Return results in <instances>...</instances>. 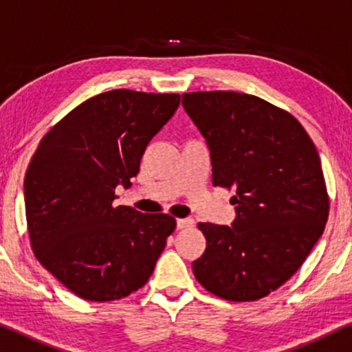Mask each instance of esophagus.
I'll return each instance as SVG.
<instances>
[{"label": "esophagus", "instance_id": "obj_1", "mask_svg": "<svg viewBox=\"0 0 352 352\" xmlns=\"http://www.w3.org/2000/svg\"><path fill=\"white\" fill-rule=\"evenodd\" d=\"M195 220L193 219H177V228H190L193 227Z\"/></svg>", "mask_w": 352, "mask_h": 352}]
</instances>
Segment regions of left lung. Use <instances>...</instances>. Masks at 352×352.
Wrapping results in <instances>:
<instances>
[{"label": "left lung", "mask_w": 352, "mask_h": 352, "mask_svg": "<svg viewBox=\"0 0 352 352\" xmlns=\"http://www.w3.org/2000/svg\"><path fill=\"white\" fill-rule=\"evenodd\" d=\"M182 104L206 140L214 186L235 190L228 225L198 223L195 277L228 301H256L306 261L329 219L320 157L292 114L236 91H195Z\"/></svg>", "instance_id": "1"}]
</instances>
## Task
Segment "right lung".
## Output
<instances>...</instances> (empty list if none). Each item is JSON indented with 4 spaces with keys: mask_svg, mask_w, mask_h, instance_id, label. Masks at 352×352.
<instances>
[{
    "mask_svg": "<svg viewBox=\"0 0 352 352\" xmlns=\"http://www.w3.org/2000/svg\"><path fill=\"white\" fill-rule=\"evenodd\" d=\"M175 93L112 90L82 102L41 140L23 180L36 259L87 301L129 296L151 277L175 230L168 214L116 206L154 135L175 114Z\"/></svg>",
    "mask_w": 352,
    "mask_h": 352,
    "instance_id": "right-lung-1",
    "label": "right lung"
}]
</instances>
